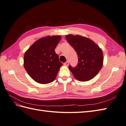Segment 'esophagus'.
<instances>
[{
  "instance_id": "obj_1",
  "label": "esophagus",
  "mask_w": 126,
  "mask_h": 126,
  "mask_svg": "<svg viewBox=\"0 0 126 126\" xmlns=\"http://www.w3.org/2000/svg\"><path fill=\"white\" fill-rule=\"evenodd\" d=\"M64 66H67L69 65V62L68 61H66V62H65V63H64Z\"/></svg>"
}]
</instances>
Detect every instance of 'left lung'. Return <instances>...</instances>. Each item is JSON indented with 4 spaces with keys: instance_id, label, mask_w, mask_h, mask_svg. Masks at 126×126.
<instances>
[{
    "instance_id": "obj_1",
    "label": "left lung",
    "mask_w": 126,
    "mask_h": 126,
    "mask_svg": "<svg viewBox=\"0 0 126 126\" xmlns=\"http://www.w3.org/2000/svg\"><path fill=\"white\" fill-rule=\"evenodd\" d=\"M65 38L78 57L77 65L69 69L74 77L80 81H87L97 75L103 63L102 50L94 41L79 35L68 34Z\"/></svg>"
}]
</instances>
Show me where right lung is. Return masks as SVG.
I'll use <instances>...</instances> for the list:
<instances>
[{"mask_svg": "<svg viewBox=\"0 0 126 126\" xmlns=\"http://www.w3.org/2000/svg\"><path fill=\"white\" fill-rule=\"evenodd\" d=\"M61 39L60 35L41 38L25 51L24 67L31 78L37 82L46 84L55 79L62 65L55 51Z\"/></svg>", "mask_w": 126, "mask_h": 126, "instance_id": "1", "label": "right lung"}]
</instances>
